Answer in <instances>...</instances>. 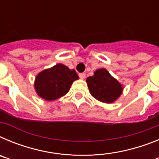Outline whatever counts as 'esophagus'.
Returning <instances> with one entry per match:
<instances>
[{"mask_svg": "<svg viewBox=\"0 0 159 159\" xmlns=\"http://www.w3.org/2000/svg\"><path fill=\"white\" fill-rule=\"evenodd\" d=\"M79 76H80V79H84L85 78V76H86V74H85V73H80V74H79Z\"/></svg>", "mask_w": 159, "mask_h": 159, "instance_id": "obj_1", "label": "esophagus"}]
</instances>
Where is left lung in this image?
Masks as SVG:
<instances>
[{
  "label": "left lung",
  "mask_w": 159,
  "mask_h": 159,
  "mask_svg": "<svg viewBox=\"0 0 159 159\" xmlns=\"http://www.w3.org/2000/svg\"><path fill=\"white\" fill-rule=\"evenodd\" d=\"M86 81L91 95L101 102H114L123 92L121 84L104 68L95 71L94 75L88 77Z\"/></svg>",
  "instance_id": "left-lung-1"
}]
</instances>
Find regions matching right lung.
I'll return each mask as SVG.
<instances>
[{
    "label": "right lung",
    "mask_w": 159,
    "mask_h": 159,
    "mask_svg": "<svg viewBox=\"0 0 159 159\" xmlns=\"http://www.w3.org/2000/svg\"><path fill=\"white\" fill-rule=\"evenodd\" d=\"M78 79L75 70L59 64L38 74L35 89L41 98L52 101L67 94L74 80Z\"/></svg>",
    "instance_id": "obj_1"
}]
</instances>
